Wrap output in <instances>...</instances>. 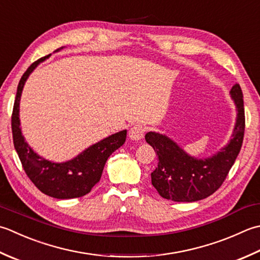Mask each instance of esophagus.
I'll list each match as a JSON object with an SVG mask.
<instances>
[{
  "instance_id": "34e87169",
  "label": "esophagus",
  "mask_w": 260,
  "mask_h": 260,
  "mask_svg": "<svg viewBox=\"0 0 260 260\" xmlns=\"http://www.w3.org/2000/svg\"><path fill=\"white\" fill-rule=\"evenodd\" d=\"M145 128L142 125H135L129 129V139L133 141H139L144 137Z\"/></svg>"
}]
</instances>
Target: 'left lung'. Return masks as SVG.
<instances>
[{
	"mask_svg": "<svg viewBox=\"0 0 260 260\" xmlns=\"http://www.w3.org/2000/svg\"><path fill=\"white\" fill-rule=\"evenodd\" d=\"M230 95L237 108L232 139L210 157L198 159L189 155L165 134H145L146 142L159 157L151 179L160 196L174 202L190 203L204 200L221 187L241 150L245 134L243 94L238 83L232 86Z\"/></svg>",
	"mask_w": 260,
	"mask_h": 260,
	"instance_id": "1",
	"label": "left lung"
}]
</instances>
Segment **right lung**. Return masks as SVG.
<instances>
[{
    "label": "right lung",
    "instance_id": "add662e5",
    "mask_svg": "<svg viewBox=\"0 0 260 260\" xmlns=\"http://www.w3.org/2000/svg\"><path fill=\"white\" fill-rule=\"evenodd\" d=\"M60 49L63 47L56 49L55 53ZM49 56L36 60L20 80L12 113L13 144L25 174L40 191L57 200H70L86 195L96 182H99L108 157L125 143L127 131H120L106 137L98 143L89 146L72 160L65 162L46 160L36 153L25 142L20 128V99L29 75Z\"/></svg>",
    "mask_w": 260,
    "mask_h": 260
}]
</instances>
